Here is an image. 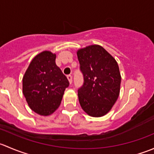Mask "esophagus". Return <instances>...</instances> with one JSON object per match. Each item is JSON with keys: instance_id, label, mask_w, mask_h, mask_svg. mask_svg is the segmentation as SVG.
<instances>
[{"instance_id": "34e87169", "label": "esophagus", "mask_w": 154, "mask_h": 154, "mask_svg": "<svg viewBox=\"0 0 154 154\" xmlns=\"http://www.w3.org/2000/svg\"><path fill=\"white\" fill-rule=\"evenodd\" d=\"M67 78H68V81H69L70 83H72V76H71V75H68L67 76Z\"/></svg>"}]
</instances>
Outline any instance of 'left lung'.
<instances>
[{"label":"left lung","instance_id":"obj_1","mask_svg":"<svg viewBox=\"0 0 154 154\" xmlns=\"http://www.w3.org/2000/svg\"><path fill=\"white\" fill-rule=\"evenodd\" d=\"M77 58L84 77L78 90L83 111L91 117H102L112 108L120 94L122 77L116 59L98 45L77 50Z\"/></svg>","mask_w":154,"mask_h":154}]
</instances>
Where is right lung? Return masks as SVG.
Masks as SVG:
<instances>
[{
	"mask_svg": "<svg viewBox=\"0 0 154 154\" xmlns=\"http://www.w3.org/2000/svg\"><path fill=\"white\" fill-rule=\"evenodd\" d=\"M57 55L50 51L37 54L29 63L22 79L23 94L29 108L48 116L60 106L69 82L56 65Z\"/></svg>",
	"mask_w": 154,
	"mask_h": 154,
	"instance_id": "obj_1",
	"label": "right lung"
}]
</instances>
